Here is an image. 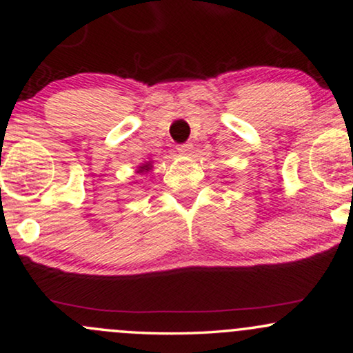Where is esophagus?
Segmentation results:
<instances>
[{"instance_id": "1", "label": "esophagus", "mask_w": 353, "mask_h": 353, "mask_svg": "<svg viewBox=\"0 0 353 353\" xmlns=\"http://www.w3.org/2000/svg\"><path fill=\"white\" fill-rule=\"evenodd\" d=\"M176 151L181 154V156H188V154L192 152V144L191 143H186V144H180V146L176 148Z\"/></svg>"}]
</instances>
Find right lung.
Listing matches in <instances>:
<instances>
[{
  "instance_id": "obj_1",
  "label": "right lung",
  "mask_w": 353,
  "mask_h": 353,
  "mask_svg": "<svg viewBox=\"0 0 353 353\" xmlns=\"http://www.w3.org/2000/svg\"><path fill=\"white\" fill-rule=\"evenodd\" d=\"M151 170H152V162L149 161V162L141 163V165L137 168V173H138V175H148V173Z\"/></svg>"
}]
</instances>
